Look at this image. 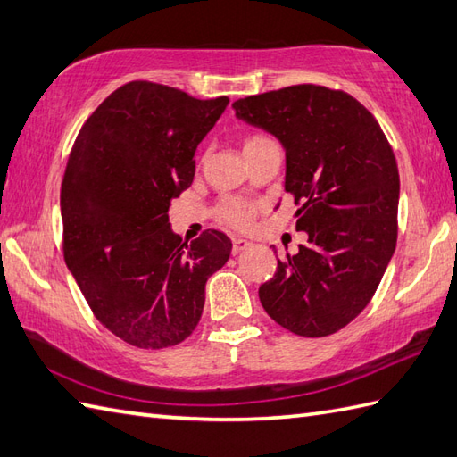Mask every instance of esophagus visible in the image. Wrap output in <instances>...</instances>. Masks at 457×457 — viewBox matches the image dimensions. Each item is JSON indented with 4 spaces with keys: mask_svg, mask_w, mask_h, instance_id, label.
Instances as JSON below:
<instances>
[{
    "mask_svg": "<svg viewBox=\"0 0 457 457\" xmlns=\"http://www.w3.org/2000/svg\"><path fill=\"white\" fill-rule=\"evenodd\" d=\"M252 245L248 240H245V238H235L232 240V254H240V252H245V250H248Z\"/></svg>",
    "mask_w": 457,
    "mask_h": 457,
    "instance_id": "obj_1",
    "label": "esophagus"
}]
</instances>
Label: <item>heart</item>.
Here are the masks:
<instances>
[{
	"label": "heart",
	"mask_w": 457,
	"mask_h": 457,
	"mask_svg": "<svg viewBox=\"0 0 457 457\" xmlns=\"http://www.w3.org/2000/svg\"><path fill=\"white\" fill-rule=\"evenodd\" d=\"M268 143H273V140L268 138L266 135L252 133L245 138L242 148H245V154H248V152L256 150ZM217 212H219V219L225 222V225H228L232 228H238V230H245L252 225V220H254L256 207L252 205V203L242 201V199H225V201H220Z\"/></svg>",
	"instance_id": "b5f03b06"
}]
</instances>
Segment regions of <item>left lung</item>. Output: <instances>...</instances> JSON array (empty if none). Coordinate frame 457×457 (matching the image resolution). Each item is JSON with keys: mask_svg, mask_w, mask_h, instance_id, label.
Returning a JSON list of instances; mask_svg holds the SVG:
<instances>
[{"mask_svg": "<svg viewBox=\"0 0 457 457\" xmlns=\"http://www.w3.org/2000/svg\"><path fill=\"white\" fill-rule=\"evenodd\" d=\"M286 148V191L307 245L260 286L270 317L297 337L338 332L368 307L397 245L399 170L387 137L342 89L299 84L232 104Z\"/></svg>", "mask_w": 457, "mask_h": 457, "instance_id": "1", "label": "left lung"}]
</instances>
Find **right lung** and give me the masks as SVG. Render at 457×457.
<instances>
[{"label": "right lung", "instance_id": "right-lung-1", "mask_svg": "<svg viewBox=\"0 0 457 457\" xmlns=\"http://www.w3.org/2000/svg\"><path fill=\"white\" fill-rule=\"evenodd\" d=\"M228 105L154 82L115 89L79 129L60 187L64 260L96 319L130 346L162 350L195 330L205 283L232 242L187 245L170 201L195 176V150Z\"/></svg>", "mask_w": 457, "mask_h": 457}]
</instances>
